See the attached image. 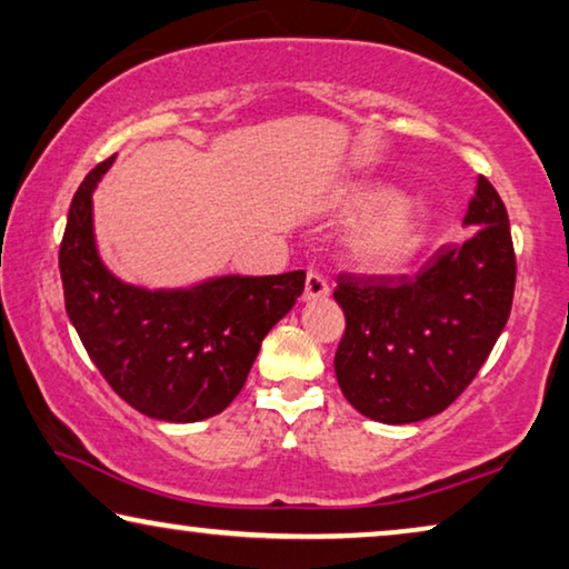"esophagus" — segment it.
I'll return each mask as SVG.
<instances>
[{
    "label": "esophagus",
    "mask_w": 569,
    "mask_h": 569,
    "mask_svg": "<svg viewBox=\"0 0 569 569\" xmlns=\"http://www.w3.org/2000/svg\"><path fill=\"white\" fill-rule=\"evenodd\" d=\"M329 296V283L325 276L313 273V270H309L307 273V286H303V299L307 301H313V299H327Z\"/></svg>",
    "instance_id": "34e87169"
}]
</instances>
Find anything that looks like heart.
<instances>
[{
	"label": "heart",
	"instance_id": "heart-1",
	"mask_svg": "<svg viewBox=\"0 0 569 569\" xmlns=\"http://www.w3.org/2000/svg\"><path fill=\"white\" fill-rule=\"evenodd\" d=\"M350 217H366L347 242V256L358 268L396 270L417 256L427 219L413 201H398V193L386 186H362L342 199Z\"/></svg>",
	"mask_w": 569,
	"mask_h": 569
}]
</instances>
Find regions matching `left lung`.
I'll list each match as a JSON object with an SVG mask.
<instances>
[{
  "label": "left lung",
  "mask_w": 569,
  "mask_h": 569,
  "mask_svg": "<svg viewBox=\"0 0 569 569\" xmlns=\"http://www.w3.org/2000/svg\"><path fill=\"white\" fill-rule=\"evenodd\" d=\"M465 224L417 276L337 278L345 335L337 383L362 417L411 423L455 403L501 337L513 303L516 252L503 199L478 176Z\"/></svg>",
  "instance_id": "left-lung-1"
}]
</instances>
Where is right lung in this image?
Segmentation results:
<instances>
[{
  "mask_svg": "<svg viewBox=\"0 0 569 569\" xmlns=\"http://www.w3.org/2000/svg\"><path fill=\"white\" fill-rule=\"evenodd\" d=\"M112 158L73 193L58 252L66 313L112 391L150 419L189 423L242 391L260 342L303 291L307 273L222 276L186 291L127 286L101 266L91 191Z\"/></svg>",
  "mask_w": 569,
  "mask_h": 569,
  "instance_id": "obj_1",
  "label": "right lung"
}]
</instances>
